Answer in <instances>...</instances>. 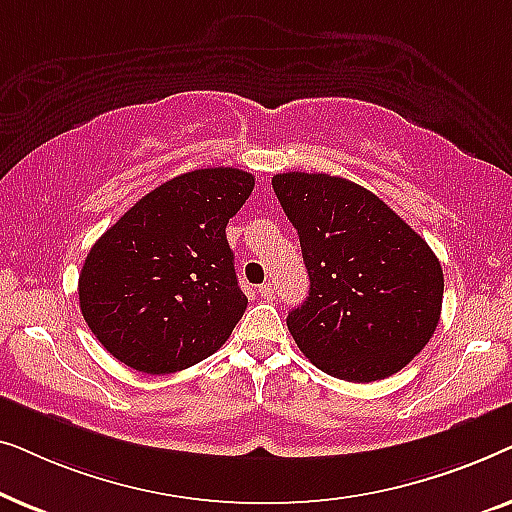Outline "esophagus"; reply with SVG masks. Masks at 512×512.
I'll use <instances>...</instances> for the list:
<instances>
[{"mask_svg": "<svg viewBox=\"0 0 512 512\" xmlns=\"http://www.w3.org/2000/svg\"><path fill=\"white\" fill-rule=\"evenodd\" d=\"M258 293H261V298L272 300V298H275V284H272V282H263L261 286H258Z\"/></svg>", "mask_w": 512, "mask_h": 512, "instance_id": "1", "label": "esophagus"}]
</instances>
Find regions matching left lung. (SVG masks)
Returning <instances> with one entry per match:
<instances>
[{
    "instance_id": "8db88e82",
    "label": "left lung",
    "mask_w": 512,
    "mask_h": 512,
    "mask_svg": "<svg viewBox=\"0 0 512 512\" xmlns=\"http://www.w3.org/2000/svg\"><path fill=\"white\" fill-rule=\"evenodd\" d=\"M272 188L310 275V296L286 317L300 352L347 382L384 380L408 366L443 307V268L426 240L349 179L286 172Z\"/></svg>"
}]
</instances>
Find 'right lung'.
<instances>
[{
	"mask_svg": "<svg viewBox=\"0 0 512 512\" xmlns=\"http://www.w3.org/2000/svg\"><path fill=\"white\" fill-rule=\"evenodd\" d=\"M254 191L235 167L179 174L132 205L93 244L79 275L81 314L111 356L149 375L212 356L247 310L226 240Z\"/></svg>",
	"mask_w": 512,
	"mask_h": 512,
	"instance_id": "add662e5",
	"label": "right lung"
}]
</instances>
